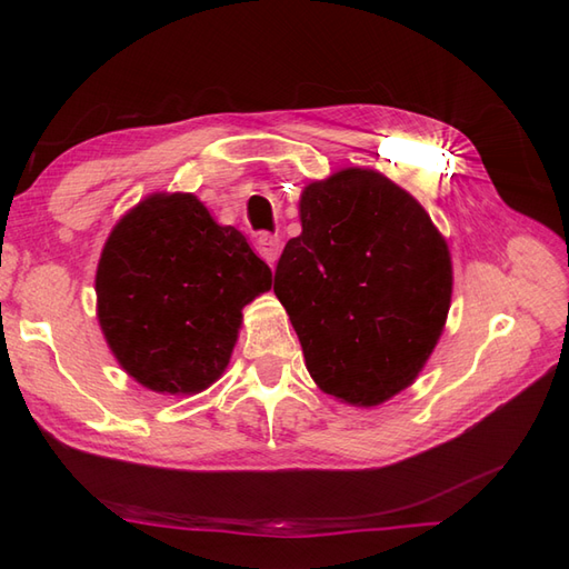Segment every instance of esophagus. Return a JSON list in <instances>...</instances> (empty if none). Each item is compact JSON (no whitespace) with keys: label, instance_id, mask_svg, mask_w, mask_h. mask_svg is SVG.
<instances>
[{"label":"esophagus","instance_id":"obj_1","mask_svg":"<svg viewBox=\"0 0 569 569\" xmlns=\"http://www.w3.org/2000/svg\"><path fill=\"white\" fill-rule=\"evenodd\" d=\"M256 251H258V256L266 258L268 266H274V263H278L280 253H282V242L274 234L263 232L261 237L256 239Z\"/></svg>","mask_w":569,"mask_h":569}]
</instances>
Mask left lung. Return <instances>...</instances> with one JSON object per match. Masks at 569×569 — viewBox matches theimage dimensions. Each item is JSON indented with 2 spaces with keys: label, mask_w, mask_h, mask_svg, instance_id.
I'll use <instances>...</instances> for the list:
<instances>
[{
  "label": "left lung",
  "mask_w": 569,
  "mask_h": 569,
  "mask_svg": "<svg viewBox=\"0 0 569 569\" xmlns=\"http://www.w3.org/2000/svg\"><path fill=\"white\" fill-rule=\"evenodd\" d=\"M274 295L306 368L337 399L377 406L416 380L451 306V256L422 206L375 170L349 168L301 194Z\"/></svg>",
  "instance_id": "obj_1"
}]
</instances>
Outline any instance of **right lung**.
Returning <instances> with one entry per match:
<instances>
[{
  "instance_id": "right-lung-1",
  "label": "right lung",
  "mask_w": 569,
  "mask_h": 569,
  "mask_svg": "<svg viewBox=\"0 0 569 569\" xmlns=\"http://www.w3.org/2000/svg\"><path fill=\"white\" fill-rule=\"evenodd\" d=\"M272 272L192 194H153L118 220L97 268V316L118 363L161 393L228 368L242 308Z\"/></svg>"
}]
</instances>
